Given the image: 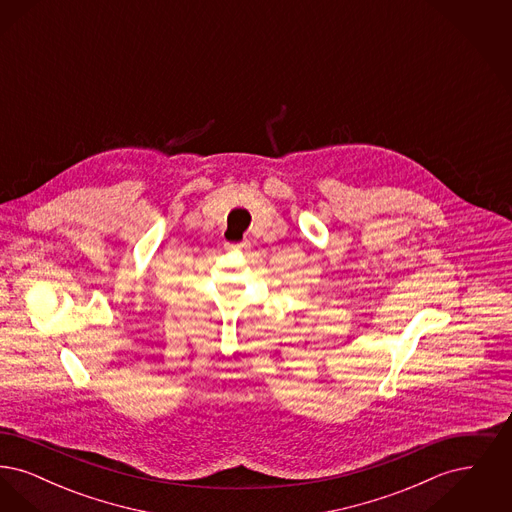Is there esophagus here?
<instances>
[{"label": "esophagus", "instance_id": "obj_1", "mask_svg": "<svg viewBox=\"0 0 512 512\" xmlns=\"http://www.w3.org/2000/svg\"><path fill=\"white\" fill-rule=\"evenodd\" d=\"M226 247H228V249H240V251H251V242L244 240V242H240V244H226Z\"/></svg>", "mask_w": 512, "mask_h": 512}]
</instances>
